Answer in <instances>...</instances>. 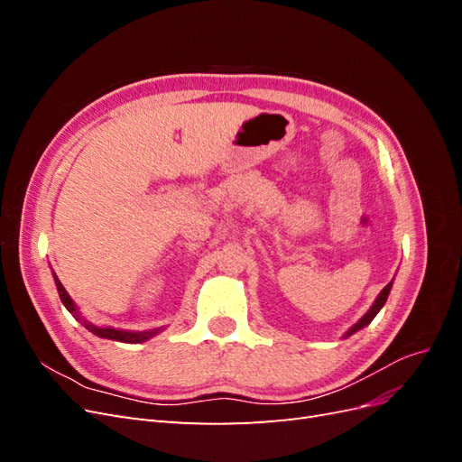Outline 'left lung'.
Returning <instances> with one entry per match:
<instances>
[{
    "label": "left lung",
    "instance_id": "obj_1",
    "mask_svg": "<svg viewBox=\"0 0 462 462\" xmlns=\"http://www.w3.org/2000/svg\"><path fill=\"white\" fill-rule=\"evenodd\" d=\"M389 291H391V283L383 287V291L380 292V295H377V299H375V302H374L372 309H370V310L365 314V318H362V319L358 321V324H355L351 329L346 331L345 337H348V335H353L355 331H358V329H362V328H365V326H368V324H370V321L375 318V314L380 312V310H382V306L385 304V300H387V295H389Z\"/></svg>",
    "mask_w": 462,
    "mask_h": 462
}]
</instances>
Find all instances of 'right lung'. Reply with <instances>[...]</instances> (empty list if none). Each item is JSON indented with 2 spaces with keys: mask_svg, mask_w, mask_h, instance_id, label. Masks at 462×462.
<instances>
[{
  "mask_svg": "<svg viewBox=\"0 0 462 462\" xmlns=\"http://www.w3.org/2000/svg\"><path fill=\"white\" fill-rule=\"evenodd\" d=\"M53 279H55V287H58V292H60V299L61 302L65 304V309L69 312H73V316H77L80 319V316L77 314V309H75V302L73 299L67 295V291L63 289L61 282L58 279V275L53 273ZM85 326L94 333L97 335V337H104V339H114V341H121V343H143L146 339H150L152 335H156L160 329H152V331H138V333H133V331H121V329H114V328H96L92 324H87Z\"/></svg>",
  "mask_w": 462,
  "mask_h": 462,
  "instance_id": "1",
  "label": "right lung"
}]
</instances>
